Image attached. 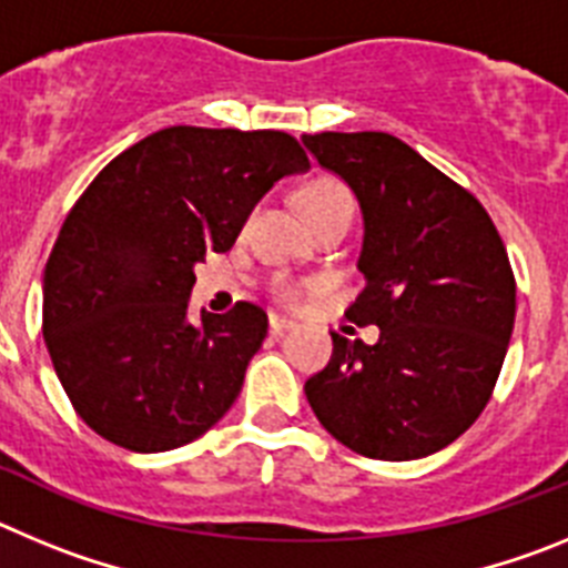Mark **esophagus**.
Wrapping results in <instances>:
<instances>
[{
	"label": "esophagus",
	"instance_id": "34e87169",
	"mask_svg": "<svg viewBox=\"0 0 568 568\" xmlns=\"http://www.w3.org/2000/svg\"><path fill=\"white\" fill-rule=\"evenodd\" d=\"M290 329H295V321L281 318V315H270V333L278 338V335H287Z\"/></svg>",
	"mask_w": 568,
	"mask_h": 568
}]
</instances>
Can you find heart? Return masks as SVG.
Instances as JSON below:
<instances>
[{
  "instance_id": "1",
  "label": "heart",
  "mask_w": 568,
  "mask_h": 568,
  "mask_svg": "<svg viewBox=\"0 0 568 568\" xmlns=\"http://www.w3.org/2000/svg\"><path fill=\"white\" fill-rule=\"evenodd\" d=\"M301 207L307 213L310 222L321 219V215L335 213V210H353V195L338 179H329V175H321L315 182H310L307 187L301 190ZM304 293V284L290 275H278L273 281V295L281 304H295Z\"/></svg>"
}]
</instances>
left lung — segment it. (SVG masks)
<instances>
[{
    "mask_svg": "<svg viewBox=\"0 0 568 568\" xmlns=\"http://www.w3.org/2000/svg\"><path fill=\"white\" fill-rule=\"evenodd\" d=\"M301 142L341 175L364 215L366 284L346 318L375 344L333 333L304 384L321 426L364 458L438 453L489 404L515 327V275L484 204L389 133Z\"/></svg>",
    "mask_w": 568,
    "mask_h": 568,
    "instance_id": "left-lung-1",
    "label": "left lung"
}]
</instances>
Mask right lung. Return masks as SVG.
<instances>
[{"label": "right lung", "mask_w": 568, "mask_h": 568, "mask_svg": "<svg viewBox=\"0 0 568 568\" xmlns=\"http://www.w3.org/2000/svg\"><path fill=\"white\" fill-rule=\"evenodd\" d=\"M307 168L281 130L179 124L90 182L44 264L42 335L93 433L130 453H168L224 418L267 313L239 301L190 324L193 267L227 253L261 195Z\"/></svg>", "instance_id": "add662e5"}]
</instances>
